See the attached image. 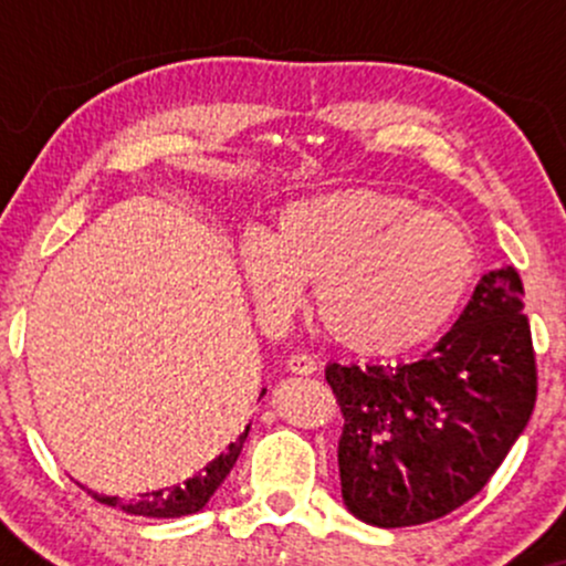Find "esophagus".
<instances>
[{
  "mask_svg": "<svg viewBox=\"0 0 566 566\" xmlns=\"http://www.w3.org/2000/svg\"><path fill=\"white\" fill-rule=\"evenodd\" d=\"M287 369L292 375H314L316 373V359L308 354H292L287 359Z\"/></svg>",
  "mask_w": 566,
  "mask_h": 566,
  "instance_id": "34e87169",
  "label": "esophagus"
}]
</instances>
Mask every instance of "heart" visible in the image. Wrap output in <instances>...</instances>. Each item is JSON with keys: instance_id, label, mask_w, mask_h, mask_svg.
Instances as JSON below:
<instances>
[{"instance_id": "obj_1", "label": "heart", "mask_w": 566, "mask_h": 566, "mask_svg": "<svg viewBox=\"0 0 566 566\" xmlns=\"http://www.w3.org/2000/svg\"><path fill=\"white\" fill-rule=\"evenodd\" d=\"M239 255L265 322L287 319L314 284L324 333L361 354L437 337L476 276V247L458 220L375 188L292 201Z\"/></svg>"}]
</instances>
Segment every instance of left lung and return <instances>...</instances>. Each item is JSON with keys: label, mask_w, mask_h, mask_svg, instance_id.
<instances>
[{"label": "left lung", "mask_w": 566, "mask_h": 566, "mask_svg": "<svg viewBox=\"0 0 566 566\" xmlns=\"http://www.w3.org/2000/svg\"><path fill=\"white\" fill-rule=\"evenodd\" d=\"M516 271L482 276L454 327L409 365H329L343 500L373 527L433 522L482 492L530 423L537 367Z\"/></svg>", "instance_id": "1"}]
</instances>
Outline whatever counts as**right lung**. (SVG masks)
Wrapping results in <instances>:
<instances>
[{"mask_svg": "<svg viewBox=\"0 0 566 566\" xmlns=\"http://www.w3.org/2000/svg\"><path fill=\"white\" fill-rule=\"evenodd\" d=\"M247 433H250V426L244 428V433H239L237 441H231L229 450H226L223 454H218L212 463H207L205 469L193 473L191 479H186L184 484L165 486V490H157V492H143V495L129 500V503H125L122 497L97 495V492H93V497L97 500V503L112 505V509H122V511L133 513V516L175 518V516H188V513H197L205 509L207 500L216 495L218 486L223 484L226 476H229L233 463H237L239 452H242Z\"/></svg>", "mask_w": 566, "mask_h": 566, "instance_id": "obj_1", "label": "right lung"}]
</instances>
